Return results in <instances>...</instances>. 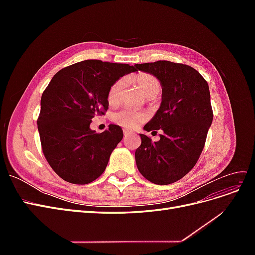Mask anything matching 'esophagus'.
<instances>
[{"mask_svg": "<svg viewBox=\"0 0 255 255\" xmlns=\"http://www.w3.org/2000/svg\"><path fill=\"white\" fill-rule=\"evenodd\" d=\"M123 133H125V136L127 137V136H128V135H130L132 133L129 132V130H127V129H123Z\"/></svg>", "mask_w": 255, "mask_h": 255, "instance_id": "1", "label": "esophagus"}]
</instances>
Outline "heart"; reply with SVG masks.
<instances>
[{
	"mask_svg": "<svg viewBox=\"0 0 255 255\" xmlns=\"http://www.w3.org/2000/svg\"><path fill=\"white\" fill-rule=\"evenodd\" d=\"M134 80L146 98L156 97L158 95V92L160 90V84L155 76L146 73H140L136 75ZM125 85L126 80L120 79L118 81H116L110 87L109 92H107V101H109L111 105H116L119 103ZM145 119L146 115L144 113L130 109H123L114 114L113 116V120L116 123H118L119 126L128 128H134L138 127Z\"/></svg>",
	"mask_w": 255,
	"mask_h": 255,
	"instance_id": "b5f03b06",
	"label": "heart"
}]
</instances>
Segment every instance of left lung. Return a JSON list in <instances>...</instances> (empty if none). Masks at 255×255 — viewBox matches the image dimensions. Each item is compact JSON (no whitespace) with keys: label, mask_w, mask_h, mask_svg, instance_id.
Here are the masks:
<instances>
[{"label":"left lung","mask_w":255,"mask_h":255,"mask_svg":"<svg viewBox=\"0 0 255 255\" xmlns=\"http://www.w3.org/2000/svg\"><path fill=\"white\" fill-rule=\"evenodd\" d=\"M159 81L161 103L143 127L146 132L160 129L154 141L139 134L141 144L135 152L136 165L146 180L168 185L186 175L198 161L213 121L207 82L194 68L158 60L135 65Z\"/></svg>","instance_id":"obj_1"}]
</instances>
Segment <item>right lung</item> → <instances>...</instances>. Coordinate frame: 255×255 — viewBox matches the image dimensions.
I'll return each instance as SVG.
<instances>
[{
	"label": "right lung",
	"instance_id": "right-lung-1",
	"mask_svg": "<svg viewBox=\"0 0 255 255\" xmlns=\"http://www.w3.org/2000/svg\"><path fill=\"white\" fill-rule=\"evenodd\" d=\"M135 71L128 64L88 59L53 76L41 97L37 126L44 156L61 179L85 185L104 172L123 130L110 125L98 134L90 128L91 119L109 110L112 85Z\"/></svg>",
	"mask_w": 255,
	"mask_h": 255
}]
</instances>
